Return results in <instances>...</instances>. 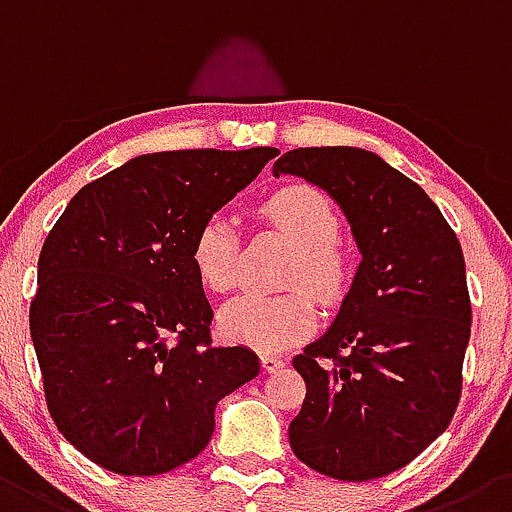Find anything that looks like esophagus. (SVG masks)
Masks as SVG:
<instances>
[{"mask_svg":"<svg viewBox=\"0 0 512 512\" xmlns=\"http://www.w3.org/2000/svg\"><path fill=\"white\" fill-rule=\"evenodd\" d=\"M260 359H262V370H265V372H278L280 367H285V359L280 357V354L262 352Z\"/></svg>","mask_w":512,"mask_h":512,"instance_id":"1","label":"esophagus"}]
</instances>
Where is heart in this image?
I'll return each mask as SVG.
<instances>
[{
  "label": "heart",
  "instance_id": "1",
  "mask_svg": "<svg viewBox=\"0 0 512 512\" xmlns=\"http://www.w3.org/2000/svg\"><path fill=\"white\" fill-rule=\"evenodd\" d=\"M262 222L278 229L296 247L288 262L283 296L245 293L219 311V331L234 344L257 349H283L298 342L313 329V296L324 303H336L349 285V267L336 247L339 214L326 193L313 186H285L267 196L260 206ZM237 227L227 216L214 214L199 227L191 245L193 270L214 293H227L239 280Z\"/></svg>",
  "mask_w": 512,
  "mask_h": 512
}]
</instances>
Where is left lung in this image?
<instances>
[{
	"label": "left lung",
	"instance_id": "left-lung-1",
	"mask_svg": "<svg viewBox=\"0 0 512 512\" xmlns=\"http://www.w3.org/2000/svg\"><path fill=\"white\" fill-rule=\"evenodd\" d=\"M275 176L324 188L362 252L339 316L293 357L306 382L290 449L334 480L365 482L421 454L457 411L472 329L464 255L418 183L359 147H298Z\"/></svg>",
	"mask_w": 512,
	"mask_h": 512
}]
</instances>
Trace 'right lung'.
Returning <instances> with one entry per match:
<instances>
[{
	"label": "right lung",
	"instance_id": "add662e5",
	"mask_svg": "<svg viewBox=\"0 0 512 512\" xmlns=\"http://www.w3.org/2000/svg\"><path fill=\"white\" fill-rule=\"evenodd\" d=\"M275 155H140L86 183L50 229L30 336L50 418L99 467L150 477L191 462L216 403L260 372L247 347L211 344L191 245Z\"/></svg>",
	"mask_w": 512,
	"mask_h": 512
}]
</instances>
